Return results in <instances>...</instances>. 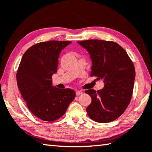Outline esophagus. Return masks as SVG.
<instances>
[{"label": "esophagus", "mask_w": 152, "mask_h": 152, "mask_svg": "<svg viewBox=\"0 0 152 152\" xmlns=\"http://www.w3.org/2000/svg\"><path fill=\"white\" fill-rule=\"evenodd\" d=\"M82 93H83V92H82V91H76V96H79V95L82 94Z\"/></svg>", "instance_id": "esophagus-1"}]
</instances>
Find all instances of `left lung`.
I'll return each mask as SVG.
<instances>
[{
	"instance_id": "obj_1",
	"label": "left lung",
	"mask_w": 152,
	"mask_h": 152,
	"mask_svg": "<svg viewBox=\"0 0 152 152\" xmlns=\"http://www.w3.org/2000/svg\"><path fill=\"white\" fill-rule=\"evenodd\" d=\"M90 55V76L103 80L102 90L85 91L91 97L87 108L92 120L106 123L117 119L123 113L132 98L135 68L123 47L113 41L91 39L78 41Z\"/></svg>"
}]
</instances>
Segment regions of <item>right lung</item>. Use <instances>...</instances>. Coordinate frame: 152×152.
Masks as SVG:
<instances>
[{"label":"right lung","mask_w":152,"mask_h":152,"mask_svg":"<svg viewBox=\"0 0 152 152\" xmlns=\"http://www.w3.org/2000/svg\"><path fill=\"white\" fill-rule=\"evenodd\" d=\"M72 42L49 41L26 50L16 74L21 95L29 111L40 119L51 122L63 115L76 96L69 88L53 86L52 76L57 71L61 50Z\"/></svg>","instance_id":"right-lung-1"}]
</instances>
